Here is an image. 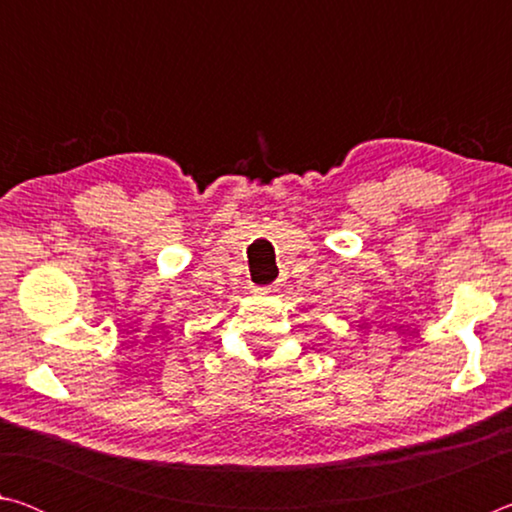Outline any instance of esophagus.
I'll return each mask as SVG.
<instances>
[{"label":"esophagus","mask_w":512,"mask_h":512,"mask_svg":"<svg viewBox=\"0 0 512 512\" xmlns=\"http://www.w3.org/2000/svg\"><path fill=\"white\" fill-rule=\"evenodd\" d=\"M262 293H271V289H262Z\"/></svg>","instance_id":"obj_1"}]
</instances>
